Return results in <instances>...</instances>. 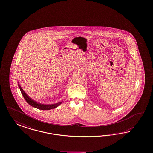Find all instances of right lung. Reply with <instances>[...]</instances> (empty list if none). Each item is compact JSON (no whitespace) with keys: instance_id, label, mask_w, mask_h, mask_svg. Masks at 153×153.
<instances>
[{"instance_id":"right-lung-1","label":"right lung","mask_w":153,"mask_h":153,"mask_svg":"<svg viewBox=\"0 0 153 153\" xmlns=\"http://www.w3.org/2000/svg\"><path fill=\"white\" fill-rule=\"evenodd\" d=\"M18 84H19V88L20 89V91L22 93L25 100L31 106L34 107V108H36L38 109L45 111V110H50V109H54L56 107H58L59 105H60L63 102V101H62V102H57L56 104H42V103L38 102H37L35 101L34 100H33L32 98H31L28 95H27V94L23 91V89L21 88V86H20V85L19 84V82H18Z\"/></svg>"}]
</instances>
